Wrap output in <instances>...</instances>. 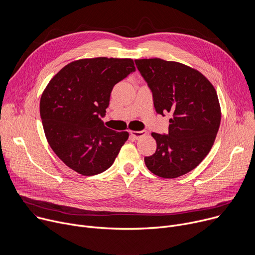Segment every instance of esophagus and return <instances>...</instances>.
Masks as SVG:
<instances>
[{
  "label": "esophagus",
  "instance_id": "esophagus-1",
  "mask_svg": "<svg viewBox=\"0 0 255 255\" xmlns=\"http://www.w3.org/2000/svg\"><path fill=\"white\" fill-rule=\"evenodd\" d=\"M130 134L135 138V139H139L143 136L146 135V132L145 131H130Z\"/></svg>",
  "mask_w": 255,
  "mask_h": 255
}]
</instances>
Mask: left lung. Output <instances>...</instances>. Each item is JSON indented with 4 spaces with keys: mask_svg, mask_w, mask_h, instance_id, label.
I'll return each instance as SVG.
<instances>
[{
    "mask_svg": "<svg viewBox=\"0 0 255 255\" xmlns=\"http://www.w3.org/2000/svg\"><path fill=\"white\" fill-rule=\"evenodd\" d=\"M158 114L170 113L168 135L151 133L156 151L144 158L157 176L175 178L197 167L210 152L221 122L214 86L199 70L161 58L136 59Z\"/></svg>",
    "mask_w": 255,
    "mask_h": 255,
    "instance_id": "8db88e82",
    "label": "left lung"
}]
</instances>
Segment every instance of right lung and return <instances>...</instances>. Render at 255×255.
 I'll return each mask as SVG.
<instances>
[{
  "mask_svg": "<svg viewBox=\"0 0 255 255\" xmlns=\"http://www.w3.org/2000/svg\"><path fill=\"white\" fill-rule=\"evenodd\" d=\"M135 69L131 58H83L62 67L43 91L40 116L46 139L80 174L108 169L127 141V131L107 128L101 117L114 86Z\"/></svg>",
  "mask_w": 255,
  "mask_h": 255,
  "instance_id": "right-lung-1",
  "label": "right lung"
}]
</instances>
